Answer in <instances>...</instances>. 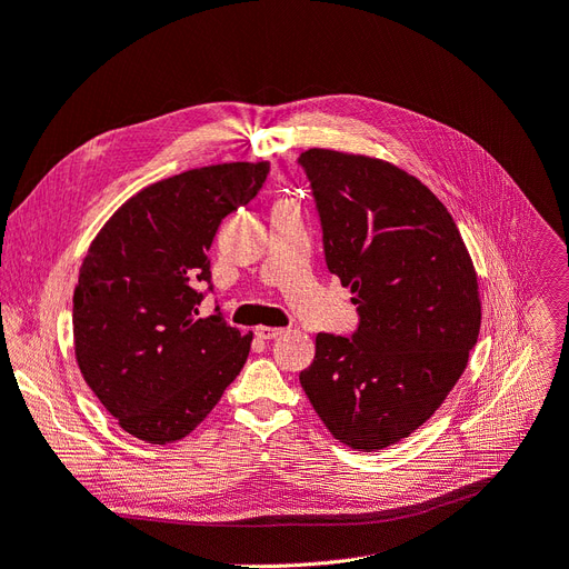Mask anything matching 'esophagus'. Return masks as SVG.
Listing matches in <instances>:
<instances>
[{
	"label": "esophagus",
	"instance_id": "obj_1",
	"mask_svg": "<svg viewBox=\"0 0 569 569\" xmlns=\"http://www.w3.org/2000/svg\"><path fill=\"white\" fill-rule=\"evenodd\" d=\"M281 332H283V328H269V326H260V328L256 330L258 338L264 340V342H267V340H277Z\"/></svg>",
	"mask_w": 569,
	"mask_h": 569
}]
</instances>
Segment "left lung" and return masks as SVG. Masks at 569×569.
Masks as SVG:
<instances>
[{
  "label": "left lung",
  "mask_w": 569,
  "mask_h": 569,
  "mask_svg": "<svg viewBox=\"0 0 569 569\" xmlns=\"http://www.w3.org/2000/svg\"><path fill=\"white\" fill-rule=\"evenodd\" d=\"M298 163L326 264L359 313L349 338L317 335L300 385L340 443L385 450L422 427L465 372L480 330L476 269L448 208L401 168L332 150Z\"/></svg>",
  "instance_id": "left-lung-1"
}]
</instances>
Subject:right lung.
Returning <instances> with one entry per match:
<instances>
[{"mask_svg": "<svg viewBox=\"0 0 569 569\" xmlns=\"http://www.w3.org/2000/svg\"><path fill=\"white\" fill-rule=\"evenodd\" d=\"M269 163H222L154 182L100 229L74 290V353L119 427L166 446L194 431L241 372L252 335L220 307L208 250L220 222L258 197ZM201 284H208L206 291Z\"/></svg>", "mask_w": 569, "mask_h": 569, "instance_id": "right-lung-1", "label": "right lung"}]
</instances>
